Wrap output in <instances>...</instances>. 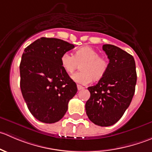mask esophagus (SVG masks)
<instances>
[{
  "label": "esophagus",
  "mask_w": 152,
  "mask_h": 152,
  "mask_svg": "<svg viewBox=\"0 0 152 152\" xmlns=\"http://www.w3.org/2000/svg\"><path fill=\"white\" fill-rule=\"evenodd\" d=\"M77 88H78V90H83L85 87H82V86L80 85H77Z\"/></svg>",
  "instance_id": "esophagus-1"
}]
</instances>
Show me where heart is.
Here are the masks:
<instances>
[{
  "label": "heart",
  "mask_w": 152,
  "mask_h": 152,
  "mask_svg": "<svg viewBox=\"0 0 152 152\" xmlns=\"http://www.w3.org/2000/svg\"><path fill=\"white\" fill-rule=\"evenodd\" d=\"M61 65L67 73H71L81 65L79 72L73 73L72 79L82 85H87L91 81L102 79L109 67V61L94 48L89 46L79 48L75 51L74 56L69 52L62 53Z\"/></svg>",
  "instance_id": "1"
}]
</instances>
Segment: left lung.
Masks as SVG:
<instances>
[{"label": "left lung", "instance_id": "left-lung-1", "mask_svg": "<svg viewBox=\"0 0 152 152\" xmlns=\"http://www.w3.org/2000/svg\"><path fill=\"white\" fill-rule=\"evenodd\" d=\"M110 59L107 73L97 85L89 87L85 104L89 119L96 125L109 126L118 121L132 102L137 82L134 57L120 48L103 47Z\"/></svg>", "mask_w": 152, "mask_h": 152}]
</instances>
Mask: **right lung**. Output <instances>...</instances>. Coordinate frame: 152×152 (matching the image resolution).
I'll return each mask as SVG.
<instances>
[{"label": "right lung", "mask_w": 152, "mask_h": 152, "mask_svg": "<svg viewBox=\"0 0 152 152\" xmlns=\"http://www.w3.org/2000/svg\"><path fill=\"white\" fill-rule=\"evenodd\" d=\"M73 48L62 39L41 37L24 50L20 65L21 92L30 113L39 121L61 120L77 93L76 84L60 61L62 53Z\"/></svg>", "instance_id": "1"}]
</instances>
